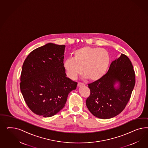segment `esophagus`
<instances>
[{
	"label": "esophagus",
	"instance_id": "1",
	"mask_svg": "<svg viewBox=\"0 0 148 148\" xmlns=\"http://www.w3.org/2000/svg\"><path fill=\"white\" fill-rule=\"evenodd\" d=\"M85 86V84H84L83 83H81V82H79L77 84V86L78 87H81V86Z\"/></svg>",
	"mask_w": 148,
	"mask_h": 148
}]
</instances>
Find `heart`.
I'll use <instances>...</instances> for the list:
<instances>
[{
    "instance_id": "obj_1",
    "label": "heart",
    "mask_w": 148,
    "mask_h": 148,
    "mask_svg": "<svg viewBox=\"0 0 148 148\" xmlns=\"http://www.w3.org/2000/svg\"><path fill=\"white\" fill-rule=\"evenodd\" d=\"M110 57L107 50L86 46L75 50L72 58L67 59L63 68L68 77L75 80L81 74L91 81L101 78L107 71Z\"/></svg>"
}]
</instances>
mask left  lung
<instances>
[{"instance_id":"1","label":"left lung","mask_w":148,"mask_h":148,"mask_svg":"<svg viewBox=\"0 0 148 148\" xmlns=\"http://www.w3.org/2000/svg\"><path fill=\"white\" fill-rule=\"evenodd\" d=\"M135 73L128 57L122 54L112 61L109 69L101 78L88 84L90 96L86 101L90 113L100 119L116 116L125 108L135 85ZM120 86L115 89L114 85Z\"/></svg>"}]
</instances>
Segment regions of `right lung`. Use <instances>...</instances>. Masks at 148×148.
Returning a JSON list of instances; mask_svg holds the SVG:
<instances>
[{"label":"right lung","instance_id":"obj_1","mask_svg":"<svg viewBox=\"0 0 148 148\" xmlns=\"http://www.w3.org/2000/svg\"><path fill=\"white\" fill-rule=\"evenodd\" d=\"M64 48L48 43L34 50L23 63L20 88L28 108L37 115L57 114L76 89L77 83L66 76L63 68Z\"/></svg>","mask_w":148,"mask_h":148}]
</instances>
